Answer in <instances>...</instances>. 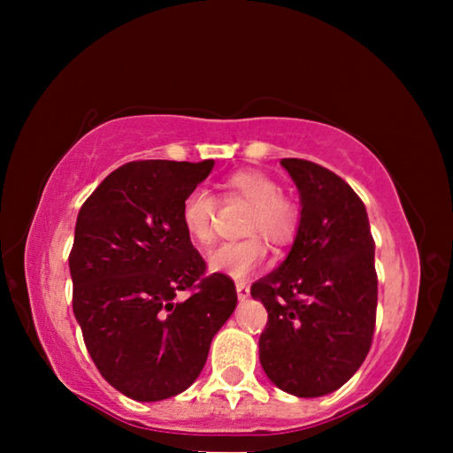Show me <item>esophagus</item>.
Wrapping results in <instances>:
<instances>
[{"mask_svg":"<svg viewBox=\"0 0 453 453\" xmlns=\"http://www.w3.org/2000/svg\"><path fill=\"white\" fill-rule=\"evenodd\" d=\"M235 291H237V297H240L242 302L248 300V297H250V286H248V283L237 281V283H235Z\"/></svg>","mask_w":453,"mask_h":453,"instance_id":"34e87169","label":"esophagus"}]
</instances>
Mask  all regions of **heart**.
<instances>
[{"mask_svg":"<svg viewBox=\"0 0 453 453\" xmlns=\"http://www.w3.org/2000/svg\"><path fill=\"white\" fill-rule=\"evenodd\" d=\"M226 202H243L251 205L245 224L243 242L224 243L210 251L208 265L211 272L227 275L232 280H248L267 259V245L291 242L300 227V208L294 199L280 194V183L267 173L243 170L229 175L224 183ZM218 199L208 189L197 188L188 194L181 205V224L189 240L199 248H208L216 237Z\"/></svg>","mask_w":453,"mask_h":453,"instance_id":"heart-1","label":"heart"}]
</instances>
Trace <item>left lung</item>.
<instances>
[{
	"instance_id": "8db88e82",
	"label": "left lung",
	"mask_w": 453,
	"mask_h": 453,
	"mask_svg": "<svg viewBox=\"0 0 453 453\" xmlns=\"http://www.w3.org/2000/svg\"><path fill=\"white\" fill-rule=\"evenodd\" d=\"M280 164L302 211L288 257L251 286L267 310L259 362L283 392L319 397L342 388L372 348L375 243L364 202L340 175L297 157Z\"/></svg>"
}]
</instances>
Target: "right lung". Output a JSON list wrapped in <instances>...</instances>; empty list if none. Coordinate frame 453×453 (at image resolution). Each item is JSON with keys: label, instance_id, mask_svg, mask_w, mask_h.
I'll use <instances>...</instances> for the list:
<instances>
[{"label": "right lung", "instance_id": "add662e5", "mask_svg": "<svg viewBox=\"0 0 453 453\" xmlns=\"http://www.w3.org/2000/svg\"><path fill=\"white\" fill-rule=\"evenodd\" d=\"M211 167L213 159L129 162L99 183L75 221V319L99 373L135 402L188 389L235 310L234 281L205 275L181 224L183 199ZM186 288L188 300L175 301Z\"/></svg>", "mask_w": 453, "mask_h": 453}]
</instances>
